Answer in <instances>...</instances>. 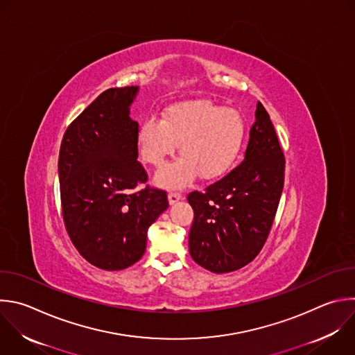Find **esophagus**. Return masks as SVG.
<instances>
[{
    "label": "esophagus",
    "mask_w": 355,
    "mask_h": 355,
    "mask_svg": "<svg viewBox=\"0 0 355 355\" xmlns=\"http://www.w3.org/2000/svg\"><path fill=\"white\" fill-rule=\"evenodd\" d=\"M180 199H182V193L181 192H177V191H170L168 192V202H170V205H174Z\"/></svg>",
    "instance_id": "esophagus-1"
}]
</instances>
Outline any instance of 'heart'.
<instances>
[{
	"mask_svg": "<svg viewBox=\"0 0 355 355\" xmlns=\"http://www.w3.org/2000/svg\"><path fill=\"white\" fill-rule=\"evenodd\" d=\"M245 139L243 116L207 100L175 103L166 108L164 120L150 115L138 132L142 160L162 167L180 146L184 159L159 173V181L182 187L196 174L202 180L224 175L237 160Z\"/></svg>",
	"mask_w": 355,
	"mask_h": 355,
	"instance_id": "b5f03b06",
	"label": "heart"
}]
</instances>
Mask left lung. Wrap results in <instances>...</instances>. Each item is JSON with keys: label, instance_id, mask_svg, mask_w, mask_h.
Listing matches in <instances>:
<instances>
[{"label": "left lung", "instance_id": "1", "mask_svg": "<svg viewBox=\"0 0 355 355\" xmlns=\"http://www.w3.org/2000/svg\"><path fill=\"white\" fill-rule=\"evenodd\" d=\"M286 159L261 101L244 160L203 192L192 191L189 254L213 273H230L262 251L279 207Z\"/></svg>", "mask_w": 355, "mask_h": 355}]
</instances>
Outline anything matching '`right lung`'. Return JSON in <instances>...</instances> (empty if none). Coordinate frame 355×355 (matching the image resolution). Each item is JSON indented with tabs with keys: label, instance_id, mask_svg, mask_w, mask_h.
<instances>
[{
	"label": "right lung",
	"instance_id": "1",
	"mask_svg": "<svg viewBox=\"0 0 355 355\" xmlns=\"http://www.w3.org/2000/svg\"><path fill=\"white\" fill-rule=\"evenodd\" d=\"M137 86L104 90L68 125L58 157L62 218L78 252L103 270H123L146 251L148 228L168 207L138 159L130 118Z\"/></svg>",
	"mask_w": 355,
	"mask_h": 355
}]
</instances>
